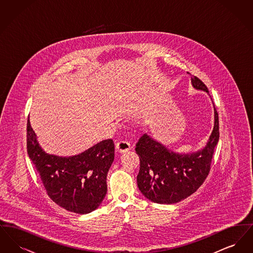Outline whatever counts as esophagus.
<instances>
[{"instance_id":"obj_1","label":"esophagus","mask_w":253,"mask_h":253,"mask_svg":"<svg viewBox=\"0 0 253 253\" xmlns=\"http://www.w3.org/2000/svg\"><path fill=\"white\" fill-rule=\"evenodd\" d=\"M131 144L127 141H124V140H121L119 141L117 144H116V150L117 152L119 153H126L128 152L130 149H131Z\"/></svg>"}]
</instances>
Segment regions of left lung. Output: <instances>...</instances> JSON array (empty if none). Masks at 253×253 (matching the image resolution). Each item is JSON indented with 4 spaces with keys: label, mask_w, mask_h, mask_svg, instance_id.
<instances>
[{
    "label": "left lung",
    "mask_w": 253,
    "mask_h": 253,
    "mask_svg": "<svg viewBox=\"0 0 253 253\" xmlns=\"http://www.w3.org/2000/svg\"><path fill=\"white\" fill-rule=\"evenodd\" d=\"M192 84L195 89L209 93L197 77H192ZM218 140L219 118L215 107L212 132L204 149L196 153L176 154L145 133L135 145L140 159L136 177L139 191L158 204H174L192 195L209 175Z\"/></svg>",
    "instance_id": "1"
}]
</instances>
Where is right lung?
<instances>
[{
  "label": "right lung",
  "instance_id": "add662e5",
  "mask_svg": "<svg viewBox=\"0 0 253 253\" xmlns=\"http://www.w3.org/2000/svg\"><path fill=\"white\" fill-rule=\"evenodd\" d=\"M26 149L46 193L56 204L85 214L102 202L107 193V173L115 158L112 139L103 140L74 157L48 155L38 143L28 118Z\"/></svg>",
  "mask_w": 253,
  "mask_h": 253
}]
</instances>
